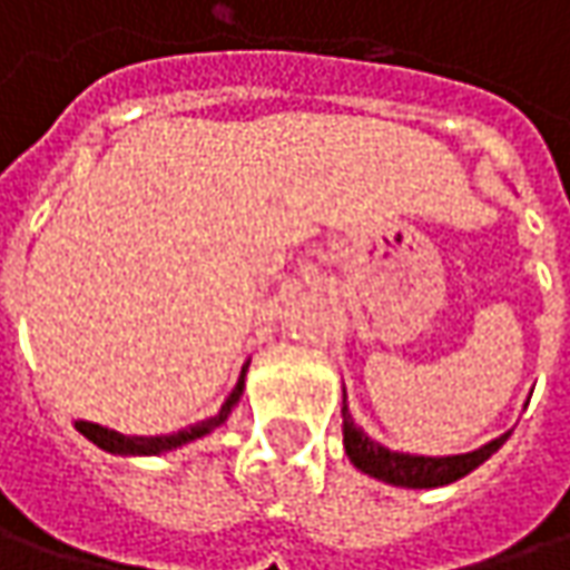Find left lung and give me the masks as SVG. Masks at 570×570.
I'll return each mask as SVG.
<instances>
[{"instance_id": "obj_1", "label": "left lung", "mask_w": 570, "mask_h": 570, "mask_svg": "<svg viewBox=\"0 0 570 570\" xmlns=\"http://www.w3.org/2000/svg\"><path fill=\"white\" fill-rule=\"evenodd\" d=\"M511 438L501 434L489 444L470 453H453V456H419V453H400L377 444L374 438H367L362 428L355 425L348 403H345V390H342V444L348 460L367 475L381 479L386 485H400V489H438V485H450L463 475H470L475 466H482L494 450L501 448Z\"/></svg>"}]
</instances>
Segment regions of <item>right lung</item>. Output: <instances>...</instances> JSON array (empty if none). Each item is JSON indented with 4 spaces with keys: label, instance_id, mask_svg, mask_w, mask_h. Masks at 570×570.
<instances>
[{
    "label": "right lung",
    "instance_id": "right-lung-1",
    "mask_svg": "<svg viewBox=\"0 0 570 570\" xmlns=\"http://www.w3.org/2000/svg\"><path fill=\"white\" fill-rule=\"evenodd\" d=\"M247 364H244V371H240V377H237V383H234V390H230V396L225 400V405L218 409V415L203 419V422H196V425H189V428H180V431H174V434L139 438V434H120V431H114V428L95 425V422H78L76 428L85 434V438H88V441H91V444H98V448L107 450V453H120V456H158V453H167V450L184 448V444H189V441H196V438H203V434H208V431H215V428L228 422L230 409L240 403V393H244Z\"/></svg>",
    "mask_w": 570,
    "mask_h": 570
}]
</instances>
